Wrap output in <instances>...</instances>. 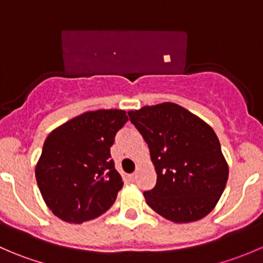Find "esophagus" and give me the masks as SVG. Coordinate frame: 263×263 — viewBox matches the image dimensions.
<instances>
[{
  "instance_id": "obj_1",
  "label": "esophagus",
  "mask_w": 263,
  "mask_h": 263,
  "mask_svg": "<svg viewBox=\"0 0 263 263\" xmlns=\"http://www.w3.org/2000/svg\"><path fill=\"white\" fill-rule=\"evenodd\" d=\"M135 178H136V176H135L134 173H131V174H127V181H128L129 183L135 182Z\"/></svg>"
}]
</instances>
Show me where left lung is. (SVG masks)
<instances>
[{"label": "left lung", "instance_id": "8db88e82", "mask_svg": "<svg viewBox=\"0 0 263 263\" xmlns=\"http://www.w3.org/2000/svg\"><path fill=\"white\" fill-rule=\"evenodd\" d=\"M128 116L146 141L158 174L155 187L144 192L147 205L174 222L210 214L229 176L214 129L174 103L129 110Z\"/></svg>", "mask_w": 263, "mask_h": 263}]
</instances>
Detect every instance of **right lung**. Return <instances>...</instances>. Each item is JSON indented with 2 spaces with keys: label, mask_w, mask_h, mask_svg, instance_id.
Wrapping results in <instances>:
<instances>
[{
  "label": "right lung",
  "mask_w": 263,
  "mask_h": 263,
  "mask_svg": "<svg viewBox=\"0 0 263 263\" xmlns=\"http://www.w3.org/2000/svg\"><path fill=\"white\" fill-rule=\"evenodd\" d=\"M127 121L124 110L99 109L75 117L48 135L35 178L55 216L81 224L115 203L123 182L110 147Z\"/></svg>",
  "instance_id": "add662e5"
}]
</instances>
